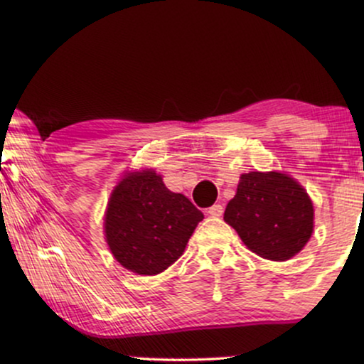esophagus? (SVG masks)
I'll use <instances>...</instances> for the list:
<instances>
[{
	"label": "esophagus",
	"mask_w": 364,
	"mask_h": 364,
	"mask_svg": "<svg viewBox=\"0 0 364 364\" xmlns=\"http://www.w3.org/2000/svg\"><path fill=\"white\" fill-rule=\"evenodd\" d=\"M207 212L210 217H220L223 213V207L220 205V203H215V205H212Z\"/></svg>",
	"instance_id": "34e87169"
}]
</instances>
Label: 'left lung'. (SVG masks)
I'll return each mask as SVG.
<instances>
[{
  "label": "left lung",
  "mask_w": 364,
  "mask_h": 364,
  "mask_svg": "<svg viewBox=\"0 0 364 364\" xmlns=\"http://www.w3.org/2000/svg\"><path fill=\"white\" fill-rule=\"evenodd\" d=\"M223 220L253 253L285 262L313 233V203L300 183L280 172L243 173Z\"/></svg>",
  "instance_id": "left-lung-1"
}]
</instances>
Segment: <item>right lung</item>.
Returning <instances> with one entry per match:
<instances>
[{"label": "right lung", "mask_w": 364, "mask_h": 364, "mask_svg": "<svg viewBox=\"0 0 364 364\" xmlns=\"http://www.w3.org/2000/svg\"><path fill=\"white\" fill-rule=\"evenodd\" d=\"M203 213L182 193L164 186L154 171L132 172L114 188L106 212L112 255L139 275H156L186 250Z\"/></svg>", "instance_id": "right-lung-1"}]
</instances>
